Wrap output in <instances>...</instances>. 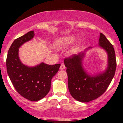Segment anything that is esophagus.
I'll return each instance as SVG.
<instances>
[{
	"instance_id": "34e87169",
	"label": "esophagus",
	"mask_w": 123,
	"mask_h": 123,
	"mask_svg": "<svg viewBox=\"0 0 123 123\" xmlns=\"http://www.w3.org/2000/svg\"><path fill=\"white\" fill-rule=\"evenodd\" d=\"M60 70H64L65 68V66L64 65V63H62L61 65V66H60Z\"/></svg>"
}]
</instances>
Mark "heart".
<instances>
[{"instance_id": "heart-1", "label": "heart", "mask_w": 123, "mask_h": 123, "mask_svg": "<svg viewBox=\"0 0 123 123\" xmlns=\"http://www.w3.org/2000/svg\"><path fill=\"white\" fill-rule=\"evenodd\" d=\"M76 39L75 36H68L66 37L58 38L56 39L55 43V46L57 48H62L68 46L69 45L72 44ZM77 50V47L75 46L71 49V52L72 53H75Z\"/></svg>"}]
</instances>
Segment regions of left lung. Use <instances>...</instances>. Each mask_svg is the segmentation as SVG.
Listing matches in <instances>:
<instances>
[{"instance_id":"1","label":"left lung","mask_w":123,"mask_h":123,"mask_svg":"<svg viewBox=\"0 0 123 123\" xmlns=\"http://www.w3.org/2000/svg\"><path fill=\"white\" fill-rule=\"evenodd\" d=\"M98 46L108 53V67L103 73L90 76L82 66L85 52L66 58L68 87L71 95L77 101L86 103L102 95L108 89L115 73L117 61L113 46L103 33H100ZM89 47L88 49L90 48Z\"/></svg>"}]
</instances>
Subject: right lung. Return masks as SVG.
<instances>
[{"label":"right lung","instance_id":"1","mask_svg":"<svg viewBox=\"0 0 123 123\" xmlns=\"http://www.w3.org/2000/svg\"><path fill=\"white\" fill-rule=\"evenodd\" d=\"M34 36L32 31L15 39L8 51L6 63L8 75L17 92L30 101H36L49 92L51 80L61 65H49L42 62L36 66L29 67L22 63L18 55L19 48Z\"/></svg>","mask_w":123,"mask_h":123}]
</instances>
